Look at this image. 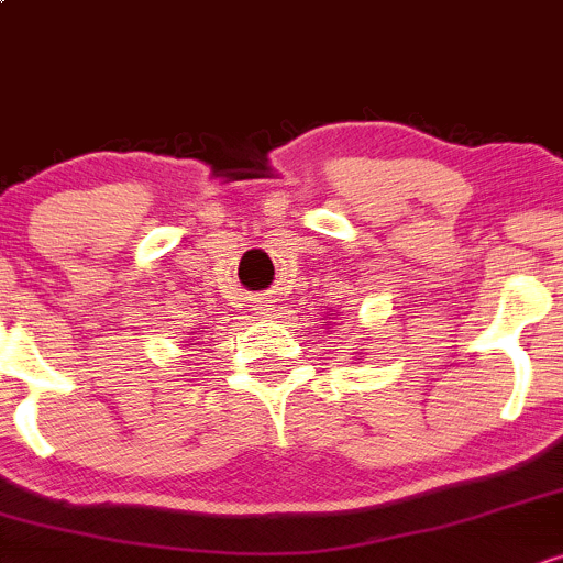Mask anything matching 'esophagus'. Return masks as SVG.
Segmentation results:
<instances>
[{
  "instance_id": "obj_1",
  "label": "esophagus",
  "mask_w": 563,
  "mask_h": 563,
  "mask_svg": "<svg viewBox=\"0 0 563 563\" xmlns=\"http://www.w3.org/2000/svg\"><path fill=\"white\" fill-rule=\"evenodd\" d=\"M271 308H274V300H271V298H257V311L268 313Z\"/></svg>"
}]
</instances>
